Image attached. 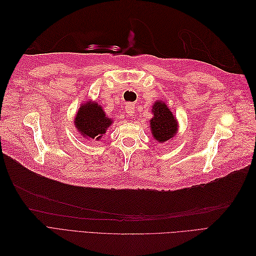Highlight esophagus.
<instances>
[{
    "instance_id": "obj_1",
    "label": "esophagus",
    "mask_w": 256,
    "mask_h": 256,
    "mask_svg": "<svg viewBox=\"0 0 256 256\" xmlns=\"http://www.w3.org/2000/svg\"><path fill=\"white\" fill-rule=\"evenodd\" d=\"M126 113L128 115H132L134 113V106L132 104H126Z\"/></svg>"
}]
</instances>
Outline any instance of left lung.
<instances>
[{"instance_id":"obj_1","label":"left lung","mask_w":256,"mask_h":256,"mask_svg":"<svg viewBox=\"0 0 256 256\" xmlns=\"http://www.w3.org/2000/svg\"><path fill=\"white\" fill-rule=\"evenodd\" d=\"M154 118L150 128L154 138L158 142H166L172 138L177 131V122L164 102H157L152 106Z\"/></svg>"}]
</instances>
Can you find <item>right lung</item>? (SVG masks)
Wrapping results in <instances>:
<instances>
[{
  "instance_id": "1",
  "label": "right lung",
  "mask_w": 256,
  "mask_h": 256,
  "mask_svg": "<svg viewBox=\"0 0 256 256\" xmlns=\"http://www.w3.org/2000/svg\"><path fill=\"white\" fill-rule=\"evenodd\" d=\"M74 122L76 127L81 134L96 140H99L106 134V130L113 122L111 118H106L102 106L96 102L83 104L78 111Z\"/></svg>"
}]
</instances>
